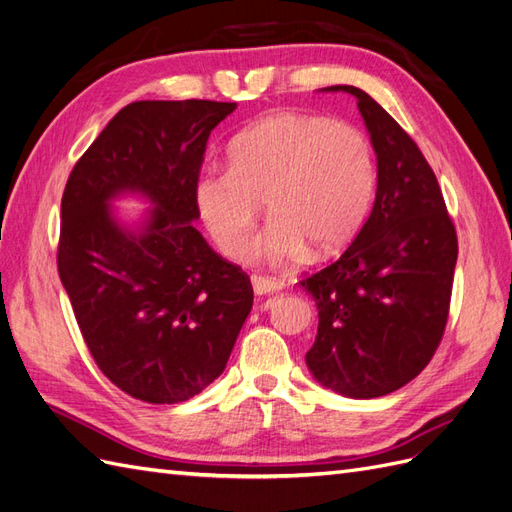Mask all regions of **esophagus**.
I'll return each mask as SVG.
<instances>
[{"label":"esophagus","instance_id":"34e87169","mask_svg":"<svg viewBox=\"0 0 512 512\" xmlns=\"http://www.w3.org/2000/svg\"><path fill=\"white\" fill-rule=\"evenodd\" d=\"M252 288L256 294H271L275 290H280L282 284L267 275H252Z\"/></svg>","mask_w":512,"mask_h":512}]
</instances>
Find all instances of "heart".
I'll list each match as a JSON object with an SVG mask.
<instances>
[{
	"label": "heart",
	"mask_w": 512,
	"mask_h": 512,
	"mask_svg": "<svg viewBox=\"0 0 512 512\" xmlns=\"http://www.w3.org/2000/svg\"><path fill=\"white\" fill-rule=\"evenodd\" d=\"M230 166L207 168L194 183L200 220L220 252H247L262 203L273 215L256 250L273 262L324 258L356 235L376 188L367 134L324 115L273 113L243 130Z\"/></svg>",
	"instance_id": "1"
}]
</instances>
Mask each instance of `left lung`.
<instances>
[{
    "instance_id": "1",
    "label": "left lung",
    "mask_w": 512,
    "mask_h": 512,
    "mask_svg": "<svg viewBox=\"0 0 512 512\" xmlns=\"http://www.w3.org/2000/svg\"><path fill=\"white\" fill-rule=\"evenodd\" d=\"M378 160L376 203L348 250L299 284L318 307L305 354L327 389L371 399L416 378L444 335L457 265V232L442 190L406 130L352 85Z\"/></svg>"
}]
</instances>
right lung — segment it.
<instances>
[{
  "mask_svg": "<svg viewBox=\"0 0 512 512\" xmlns=\"http://www.w3.org/2000/svg\"><path fill=\"white\" fill-rule=\"evenodd\" d=\"M237 108L213 100L123 106L74 164L61 198L57 269L85 344L123 393L179 404L218 378L254 303L241 267L194 228L211 130ZM147 197L134 229L112 200Z\"/></svg>",
  "mask_w": 512,
  "mask_h": 512,
  "instance_id": "right-lung-1",
  "label": "right lung"
}]
</instances>
